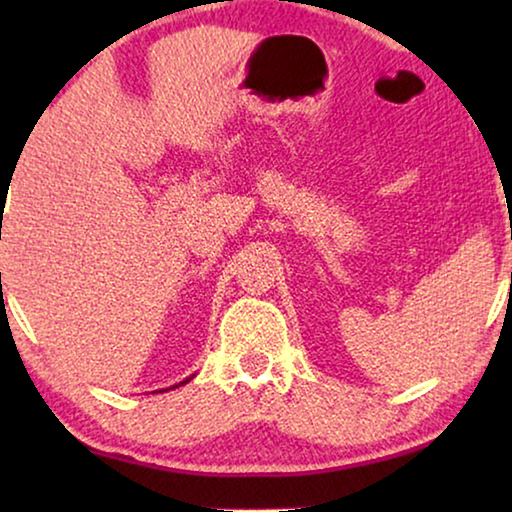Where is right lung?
I'll list each match as a JSON object with an SVG mask.
<instances>
[{
  "label": "right lung",
  "mask_w": 512,
  "mask_h": 512,
  "mask_svg": "<svg viewBox=\"0 0 512 512\" xmlns=\"http://www.w3.org/2000/svg\"><path fill=\"white\" fill-rule=\"evenodd\" d=\"M181 384H184V382H181Z\"/></svg>",
  "instance_id": "1"
}]
</instances>
